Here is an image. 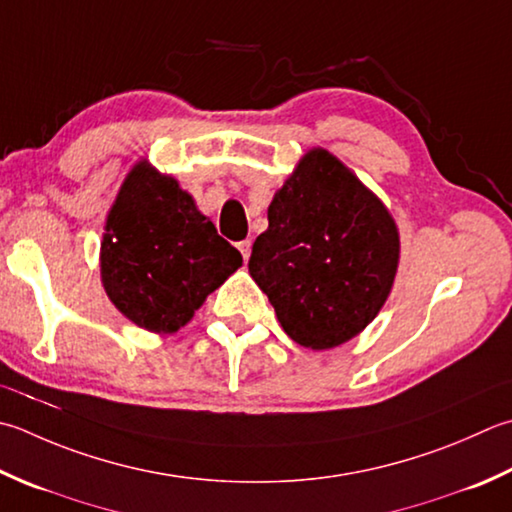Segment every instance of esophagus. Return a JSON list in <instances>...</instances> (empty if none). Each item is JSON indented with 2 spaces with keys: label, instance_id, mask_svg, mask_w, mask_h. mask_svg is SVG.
Returning <instances> with one entry per match:
<instances>
[{
  "label": "esophagus",
  "instance_id": "obj_1",
  "mask_svg": "<svg viewBox=\"0 0 512 512\" xmlns=\"http://www.w3.org/2000/svg\"><path fill=\"white\" fill-rule=\"evenodd\" d=\"M237 248H239V253H242L244 262H248V257H250V250H253V244H250L248 239H244V242H239V244H237Z\"/></svg>",
  "mask_w": 512,
  "mask_h": 512
}]
</instances>
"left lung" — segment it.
<instances>
[{
    "instance_id": "left-lung-1",
    "label": "left lung",
    "mask_w": 512,
    "mask_h": 512,
    "mask_svg": "<svg viewBox=\"0 0 512 512\" xmlns=\"http://www.w3.org/2000/svg\"><path fill=\"white\" fill-rule=\"evenodd\" d=\"M397 264L399 230L382 199L335 155L313 148L270 202L248 273L293 342L328 350L373 322Z\"/></svg>"
}]
</instances>
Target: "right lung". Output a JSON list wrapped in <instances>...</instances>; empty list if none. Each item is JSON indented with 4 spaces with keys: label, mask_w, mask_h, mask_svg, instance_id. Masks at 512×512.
Here are the masks:
<instances>
[{
    "label": "right lung",
    "mask_w": 512,
    "mask_h": 512,
    "mask_svg": "<svg viewBox=\"0 0 512 512\" xmlns=\"http://www.w3.org/2000/svg\"><path fill=\"white\" fill-rule=\"evenodd\" d=\"M99 270L110 302L139 328L177 333L242 266L177 179L148 162L126 175L104 226Z\"/></svg>",
    "instance_id": "1"
}]
</instances>
